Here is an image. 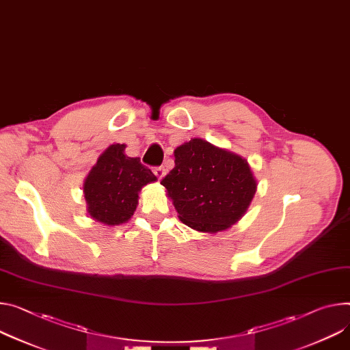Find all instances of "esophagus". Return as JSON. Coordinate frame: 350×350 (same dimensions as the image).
I'll use <instances>...</instances> for the list:
<instances>
[{
	"instance_id": "1",
	"label": "esophagus",
	"mask_w": 350,
	"mask_h": 350,
	"mask_svg": "<svg viewBox=\"0 0 350 350\" xmlns=\"http://www.w3.org/2000/svg\"><path fill=\"white\" fill-rule=\"evenodd\" d=\"M153 173L156 174V177H157L159 180H161V178L165 176L166 170H165V167H162V166H161V167H154V169H153Z\"/></svg>"
}]
</instances>
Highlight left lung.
<instances>
[{"instance_id": "obj_1", "label": "left lung", "mask_w": 350, "mask_h": 350, "mask_svg": "<svg viewBox=\"0 0 350 350\" xmlns=\"http://www.w3.org/2000/svg\"><path fill=\"white\" fill-rule=\"evenodd\" d=\"M174 157V167L161 184L183 224L204 233L234 225L257 189L245 159L201 138L177 146Z\"/></svg>"}]
</instances>
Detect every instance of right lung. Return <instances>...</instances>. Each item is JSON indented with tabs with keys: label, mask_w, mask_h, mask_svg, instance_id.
Wrapping results in <instances>:
<instances>
[{
	"label": "right lung",
	"mask_w": 350,
	"mask_h": 350,
	"mask_svg": "<svg viewBox=\"0 0 350 350\" xmlns=\"http://www.w3.org/2000/svg\"><path fill=\"white\" fill-rule=\"evenodd\" d=\"M124 150V144L110 145L83 184L88 213L109 226L125 224L137 209L141 188L157 180L139 157L126 156Z\"/></svg>",
	"instance_id": "right-lung-1"
}]
</instances>
